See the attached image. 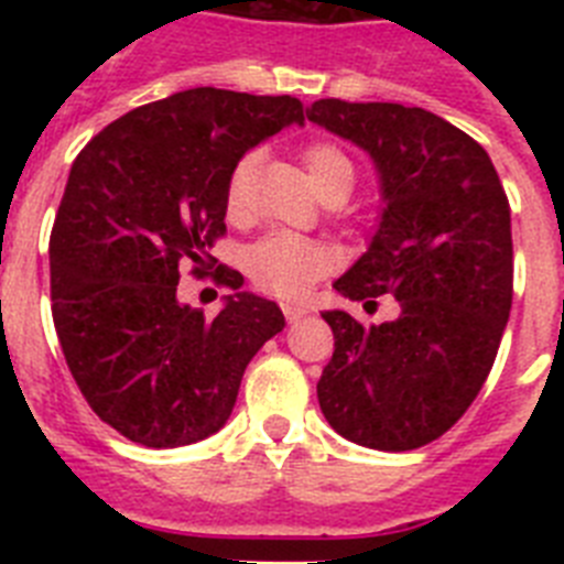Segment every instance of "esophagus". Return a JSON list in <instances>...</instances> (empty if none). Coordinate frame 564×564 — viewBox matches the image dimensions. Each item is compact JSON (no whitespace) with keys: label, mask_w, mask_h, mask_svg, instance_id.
<instances>
[{"label":"esophagus","mask_w":564,"mask_h":564,"mask_svg":"<svg viewBox=\"0 0 564 564\" xmlns=\"http://www.w3.org/2000/svg\"><path fill=\"white\" fill-rule=\"evenodd\" d=\"M282 311H285V318L291 322V325H293V322H302V318L311 313L305 305H291V302H285V305H282Z\"/></svg>","instance_id":"1"}]
</instances>
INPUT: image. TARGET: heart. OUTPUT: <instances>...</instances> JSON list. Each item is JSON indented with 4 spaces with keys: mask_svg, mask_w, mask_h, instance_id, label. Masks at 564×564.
I'll return each instance as SVG.
<instances>
[{
    "mask_svg": "<svg viewBox=\"0 0 564 564\" xmlns=\"http://www.w3.org/2000/svg\"><path fill=\"white\" fill-rule=\"evenodd\" d=\"M257 158L246 154L231 169L226 183V212L231 220H242L251 208V174ZM302 166L307 181L322 197L350 194L356 183V166L336 143L313 141L302 149ZM330 268V253L307 237L273 231L257 239L246 251V271L259 291L282 299H302Z\"/></svg>",
    "mask_w": 564,
    "mask_h": 564,
    "instance_id": "obj_1",
    "label": "heart"
}]
</instances>
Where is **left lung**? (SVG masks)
Returning <instances> with one entry per match:
<instances>
[{
    "label": "left lung",
    "mask_w": 564,
    "mask_h": 564,
    "mask_svg": "<svg viewBox=\"0 0 564 564\" xmlns=\"http://www.w3.org/2000/svg\"><path fill=\"white\" fill-rule=\"evenodd\" d=\"M307 118L370 152L387 203L367 253L333 288L401 305L372 327L322 313L336 350L318 406L358 446L417 449L460 421L497 358L514 296L506 188L475 138L421 107L322 98Z\"/></svg>",
    "instance_id": "obj_1"
}]
</instances>
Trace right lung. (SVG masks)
<instances>
[{
	"mask_svg": "<svg viewBox=\"0 0 564 564\" xmlns=\"http://www.w3.org/2000/svg\"><path fill=\"white\" fill-rule=\"evenodd\" d=\"M305 121L293 96L197 87L143 104L78 152L50 234L53 325L78 390L149 449L223 430L248 361L282 333L276 302L234 293L214 318L177 302L183 265L208 276L226 183L251 147ZM214 285L237 291L234 268Z\"/></svg>",
	"mask_w": 564,
	"mask_h": 564,
	"instance_id": "right-lung-1",
	"label": "right lung"
}]
</instances>
